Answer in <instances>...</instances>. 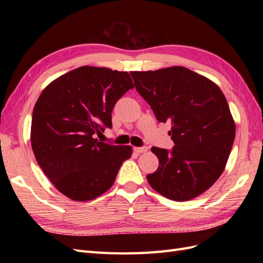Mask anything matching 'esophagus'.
I'll list each match as a JSON object with an SVG mask.
<instances>
[{
  "instance_id": "34e87169",
  "label": "esophagus",
  "mask_w": 263,
  "mask_h": 263,
  "mask_svg": "<svg viewBox=\"0 0 263 263\" xmlns=\"http://www.w3.org/2000/svg\"><path fill=\"white\" fill-rule=\"evenodd\" d=\"M134 150L136 151L137 154H144V153H146V151L148 150V148L147 147H136V148H134Z\"/></svg>"
}]
</instances>
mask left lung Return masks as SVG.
I'll use <instances>...</instances> for the list:
<instances>
[{
	"label": "left lung",
	"mask_w": 263,
	"mask_h": 263,
	"mask_svg": "<svg viewBox=\"0 0 263 263\" xmlns=\"http://www.w3.org/2000/svg\"><path fill=\"white\" fill-rule=\"evenodd\" d=\"M137 92L159 122L171 123V151L153 147L159 159L150 186L184 202L209 190L224 171L236 126L224 93L210 79L184 67L132 71Z\"/></svg>",
	"instance_id": "obj_1"
}]
</instances>
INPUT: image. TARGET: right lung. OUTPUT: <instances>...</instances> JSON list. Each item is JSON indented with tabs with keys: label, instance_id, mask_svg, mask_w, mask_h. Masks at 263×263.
Segmentation results:
<instances>
[{
	"label": "right lung",
	"instance_id": "obj_1",
	"mask_svg": "<svg viewBox=\"0 0 263 263\" xmlns=\"http://www.w3.org/2000/svg\"><path fill=\"white\" fill-rule=\"evenodd\" d=\"M134 87L125 71L83 66L47 85L36 102L30 142L37 163L54 187L86 202L110 189L130 146L100 141L112 127L116 102Z\"/></svg>",
	"mask_w": 263,
	"mask_h": 263
}]
</instances>
